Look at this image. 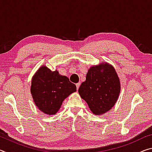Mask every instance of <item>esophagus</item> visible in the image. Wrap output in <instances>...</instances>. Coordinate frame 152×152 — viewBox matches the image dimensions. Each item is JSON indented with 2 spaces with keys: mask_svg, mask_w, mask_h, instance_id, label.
Listing matches in <instances>:
<instances>
[{
  "mask_svg": "<svg viewBox=\"0 0 152 152\" xmlns=\"http://www.w3.org/2000/svg\"><path fill=\"white\" fill-rule=\"evenodd\" d=\"M76 88H77V90H78L80 86V82H78V83H77V84H76Z\"/></svg>",
  "mask_w": 152,
  "mask_h": 152,
  "instance_id": "esophagus-1",
  "label": "esophagus"
}]
</instances>
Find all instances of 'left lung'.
<instances>
[{"instance_id": "8db88e82", "label": "left lung", "mask_w": 152, "mask_h": 152, "mask_svg": "<svg viewBox=\"0 0 152 152\" xmlns=\"http://www.w3.org/2000/svg\"><path fill=\"white\" fill-rule=\"evenodd\" d=\"M120 91V80L115 68L109 64L102 62L91 67L78 92L91 111L100 115L112 109Z\"/></svg>"}]
</instances>
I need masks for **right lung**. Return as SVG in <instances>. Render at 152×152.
<instances>
[{
  "label": "right lung",
  "instance_id": "1",
  "mask_svg": "<svg viewBox=\"0 0 152 152\" xmlns=\"http://www.w3.org/2000/svg\"><path fill=\"white\" fill-rule=\"evenodd\" d=\"M76 91V85L68 77L45 66L40 67L32 78L31 93L33 101L41 111L49 115H55L64 99Z\"/></svg>",
  "mask_w": 152,
  "mask_h": 152
}]
</instances>
